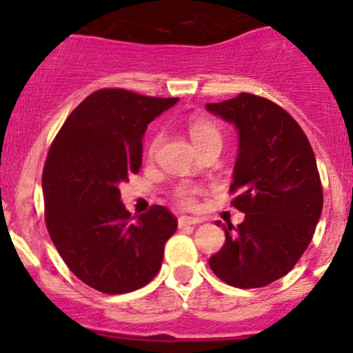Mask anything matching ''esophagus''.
<instances>
[{"instance_id":"esophagus-1","label":"esophagus","mask_w":353,"mask_h":353,"mask_svg":"<svg viewBox=\"0 0 353 353\" xmlns=\"http://www.w3.org/2000/svg\"><path fill=\"white\" fill-rule=\"evenodd\" d=\"M201 222H203V220L198 219V216H179V220H177L179 227L198 225V223H201Z\"/></svg>"}]
</instances>
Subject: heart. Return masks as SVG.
I'll list each match as a JSON object with an SVG mask.
<instances>
[{"mask_svg":"<svg viewBox=\"0 0 353 353\" xmlns=\"http://www.w3.org/2000/svg\"><path fill=\"white\" fill-rule=\"evenodd\" d=\"M188 130H190V137L193 140V143L196 145L198 150L205 148L206 145L212 143H222V133H220L219 126L215 123H212L210 119H205V117H196V119H191L190 124H188ZM160 140H162V134L157 133L154 138H152L150 145H148V154H155L157 148H159ZM196 194L198 190L193 186H181L177 190L176 196L183 205L193 206L196 203Z\"/></svg>","mask_w":353,"mask_h":353,"instance_id":"obj_1","label":"heart"}]
</instances>
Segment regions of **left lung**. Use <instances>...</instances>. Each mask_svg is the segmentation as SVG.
Listing matches in <instances>:
<instances>
[{"label": "left lung", "mask_w": 353, "mask_h": 353, "mask_svg": "<svg viewBox=\"0 0 353 353\" xmlns=\"http://www.w3.org/2000/svg\"><path fill=\"white\" fill-rule=\"evenodd\" d=\"M206 110L239 134L230 191L245 213L237 227L216 222L225 244L210 268L232 287H265L294 268L314 236L323 212L314 152L294 117L268 99L239 94Z\"/></svg>", "instance_id": "8db88e82"}]
</instances>
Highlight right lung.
<instances>
[{
	"instance_id": "1",
	"label": "right lung",
	"mask_w": 353,
	"mask_h": 353,
	"mask_svg": "<svg viewBox=\"0 0 353 353\" xmlns=\"http://www.w3.org/2000/svg\"><path fill=\"white\" fill-rule=\"evenodd\" d=\"M177 101L97 90L68 116L52 141L42 172L49 236L68 268L95 290L133 292L162 266L176 216L155 205L131 219L119 184L140 170L148 124Z\"/></svg>"
}]
</instances>
